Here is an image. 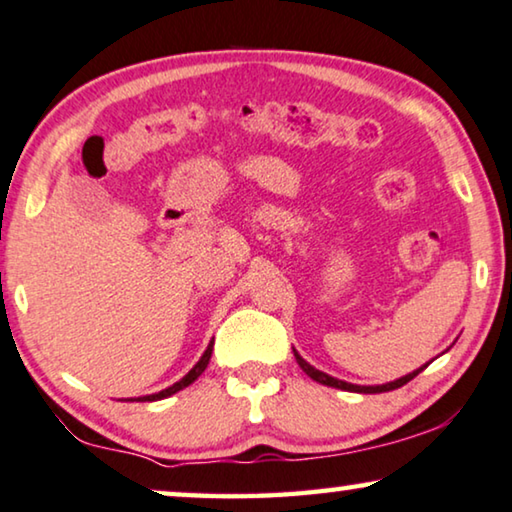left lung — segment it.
<instances>
[{
	"mask_svg": "<svg viewBox=\"0 0 512 512\" xmlns=\"http://www.w3.org/2000/svg\"><path fill=\"white\" fill-rule=\"evenodd\" d=\"M293 353H295V360H298V365L302 367V372H305L307 376H311V379L314 381H318V383H323V385H330V388H337V390H351V392H362V395H374V392H388V390H395V388H402V385H406L409 383L411 379H416V376L422 372V369L425 367H420V369H416V372H411V374H406V376H402V379H397V381H390V383H383V385H353V383H346V381H339V379H335V376H330V374H325V372H321V369H316V367H311L309 362L302 358V355L295 351L293 348Z\"/></svg>",
	"mask_w": 512,
	"mask_h": 512,
	"instance_id": "obj_1",
	"label": "left lung"
}]
</instances>
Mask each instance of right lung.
<instances>
[{"label":"right lung","instance_id":"1","mask_svg":"<svg viewBox=\"0 0 512 512\" xmlns=\"http://www.w3.org/2000/svg\"><path fill=\"white\" fill-rule=\"evenodd\" d=\"M212 346H214V342H210V346L205 348V353L201 355V360L196 362L194 365V369H189V374L187 376H182L180 381L177 383H173L170 385V388H166V390H161V392H154V395H145V397H138L140 402H157V399H164V397H170V395H175V392H180L182 388H187V385H191L194 383L198 376H201L203 372H205V367H207V362H210V358H212Z\"/></svg>","mask_w":512,"mask_h":512}]
</instances>
